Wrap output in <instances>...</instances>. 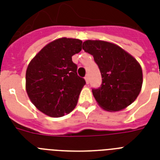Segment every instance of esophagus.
<instances>
[{
    "label": "esophagus",
    "mask_w": 160,
    "mask_h": 160,
    "mask_svg": "<svg viewBox=\"0 0 160 160\" xmlns=\"http://www.w3.org/2000/svg\"><path fill=\"white\" fill-rule=\"evenodd\" d=\"M85 81H86V83H87V84H89V82H90V77H89V75H85Z\"/></svg>",
    "instance_id": "1"
}]
</instances>
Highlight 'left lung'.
<instances>
[{
  "mask_svg": "<svg viewBox=\"0 0 160 160\" xmlns=\"http://www.w3.org/2000/svg\"><path fill=\"white\" fill-rule=\"evenodd\" d=\"M83 50L93 55L100 69L102 84L92 89L95 100L107 111H119L138 97L143 73L139 62L115 44L104 41H88Z\"/></svg>",
  "mask_w": 160,
  "mask_h": 160,
  "instance_id": "left-lung-1",
  "label": "left lung"
}]
</instances>
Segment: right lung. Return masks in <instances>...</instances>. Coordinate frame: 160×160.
I'll list each match as a JSON object with an SVG mask.
<instances>
[{
    "label": "right lung",
    "mask_w": 160,
    "mask_h": 160,
    "mask_svg": "<svg viewBox=\"0 0 160 160\" xmlns=\"http://www.w3.org/2000/svg\"><path fill=\"white\" fill-rule=\"evenodd\" d=\"M78 39L60 38L46 45L29 64L26 89L33 105L46 115L61 117L75 109L85 85L72 55L82 50Z\"/></svg>",
    "instance_id": "right-lung-1"
}]
</instances>
